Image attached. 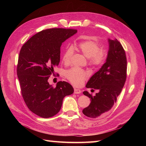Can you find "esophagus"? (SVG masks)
<instances>
[{
    "instance_id": "obj_1",
    "label": "esophagus",
    "mask_w": 146,
    "mask_h": 146,
    "mask_svg": "<svg viewBox=\"0 0 146 146\" xmlns=\"http://www.w3.org/2000/svg\"><path fill=\"white\" fill-rule=\"evenodd\" d=\"M74 94H80V93H81V90L77 89V88H74Z\"/></svg>"
}]
</instances>
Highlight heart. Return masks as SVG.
<instances>
[{"label":"heart","instance_id":"b5f03b06","mask_svg":"<svg viewBox=\"0 0 146 146\" xmlns=\"http://www.w3.org/2000/svg\"><path fill=\"white\" fill-rule=\"evenodd\" d=\"M74 47L88 58V63L93 67H100L105 63L107 59V51L103 48H100L99 44L94 41L85 40L78 42ZM72 54V47H69L66 48L62 56L63 62L65 64L70 63ZM65 76L74 85L80 86L83 82L89 77L90 72L78 68H72L66 70Z\"/></svg>","mask_w":146,"mask_h":146}]
</instances>
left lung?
Segmentation results:
<instances>
[{
    "mask_svg": "<svg viewBox=\"0 0 146 146\" xmlns=\"http://www.w3.org/2000/svg\"><path fill=\"white\" fill-rule=\"evenodd\" d=\"M108 41L110 48L107 61L86 85L88 88L98 90L99 92L94 96L88 91L83 92L90 98L91 103L82 112L91 118L102 116L111 109L126 81L127 63L125 50L117 39H109Z\"/></svg>",
    "mask_w": 146,
    "mask_h": 146,
    "instance_id": "obj_1",
    "label": "left lung"
}]
</instances>
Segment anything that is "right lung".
Masks as SVG:
<instances>
[{
    "label": "right lung",
    "mask_w": 146,
    "mask_h": 146,
    "mask_svg": "<svg viewBox=\"0 0 146 146\" xmlns=\"http://www.w3.org/2000/svg\"><path fill=\"white\" fill-rule=\"evenodd\" d=\"M77 30L52 28L35 34L22 46L17 65L21 94L31 111L43 118L55 116L61 108L66 96L74 89L66 82H58L56 87L50 85L48 77L60 60L62 43Z\"/></svg>",
    "instance_id": "right-lung-1"
}]
</instances>
